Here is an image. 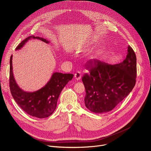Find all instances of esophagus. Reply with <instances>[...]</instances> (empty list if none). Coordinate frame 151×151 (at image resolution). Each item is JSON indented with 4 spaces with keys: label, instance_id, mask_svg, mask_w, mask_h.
<instances>
[{
    "label": "esophagus",
    "instance_id": "1",
    "mask_svg": "<svg viewBox=\"0 0 151 151\" xmlns=\"http://www.w3.org/2000/svg\"><path fill=\"white\" fill-rule=\"evenodd\" d=\"M81 73L80 71H77L75 73V78H76V80H79L81 78Z\"/></svg>",
    "mask_w": 151,
    "mask_h": 151
}]
</instances>
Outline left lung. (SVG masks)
<instances>
[{"instance_id":"8db88e82","label":"left lung","mask_w":151,"mask_h":151,"mask_svg":"<svg viewBox=\"0 0 151 151\" xmlns=\"http://www.w3.org/2000/svg\"><path fill=\"white\" fill-rule=\"evenodd\" d=\"M89 73L82 81L85 88V105L90 111L101 114L109 112L122 101L133 89L136 82V56L128 47L126 58L111 65L97 59L86 63Z\"/></svg>"}]
</instances>
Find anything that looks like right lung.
<instances>
[{
  "label": "right lung",
  "mask_w": 151,
  "mask_h": 151,
  "mask_svg": "<svg viewBox=\"0 0 151 151\" xmlns=\"http://www.w3.org/2000/svg\"><path fill=\"white\" fill-rule=\"evenodd\" d=\"M37 39L45 43L46 39L30 36L21 42L17 47L16 50L23 47L30 39ZM12 55L10 58L9 68V88L11 94L18 106L27 114L39 118L50 116L56 109L57 103L60 93L68 82L72 79L73 74L55 72L45 86L33 93L25 92L17 85L12 73Z\"/></svg>",
  "instance_id": "1"
}]
</instances>
